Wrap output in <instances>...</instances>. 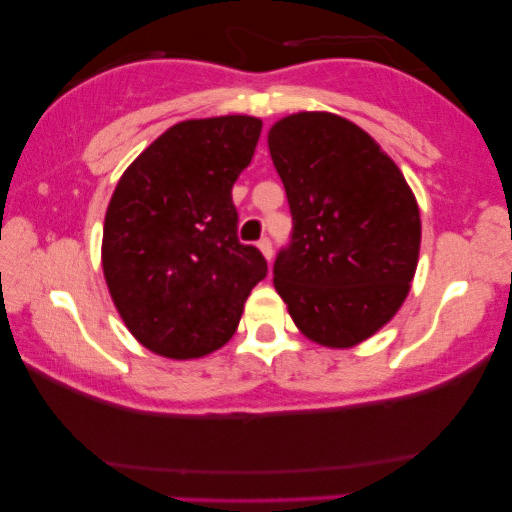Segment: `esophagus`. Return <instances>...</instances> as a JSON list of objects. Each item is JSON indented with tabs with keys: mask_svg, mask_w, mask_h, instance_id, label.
Listing matches in <instances>:
<instances>
[{
	"mask_svg": "<svg viewBox=\"0 0 512 512\" xmlns=\"http://www.w3.org/2000/svg\"><path fill=\"white\" fill-rule=\"evenodd\" d=\"M258 249H261V254L265 256V261H272V242L268 237H263L261 242H258Z\"/></svg>",
	"mask_w": 512,
	"mask_h": 512,
	"instance_id": "1",
	"label": "esophagus"
}]
</instances>
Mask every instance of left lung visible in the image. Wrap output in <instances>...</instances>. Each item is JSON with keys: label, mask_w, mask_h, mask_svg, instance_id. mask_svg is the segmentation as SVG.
I'll return each instance as SVG.
<instances>
[{"label": "left lung", "mask_w": 512, "mask_h": 512, "mask_svg": "<svg viewBox=\"0 0 512 512\" xmlns=\"http://www.w3.org/2000/svg\"><path fill=\"white\" fill-rule=\"evenodd\" d=\"M268 149L293 216L275 289L307 340L359 345L410 293L422 242L415 193L366 130L331 111L279 118Z\"/></svg>", "instance_id": "1"}]
</instances>
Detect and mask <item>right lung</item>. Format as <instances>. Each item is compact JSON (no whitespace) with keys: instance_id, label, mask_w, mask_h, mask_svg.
<instances>
[{"instance_id":"add662e5","label":"right lung","mask_w":512,"mask_h":512,"mask_svg":"<svg viewBox=\"0 0 512 512\" xmlns=\"http://www.w3.org/2000/svg\"><path fill=\"white\" fill-rule=\"evenodd\" d=\"M261 118H191L132 160L111 195L102 270L123 324L153 354L200 359L237 331L268 275L237 240L233 184L251 163Z\"/></svg>"}]
</instances>
